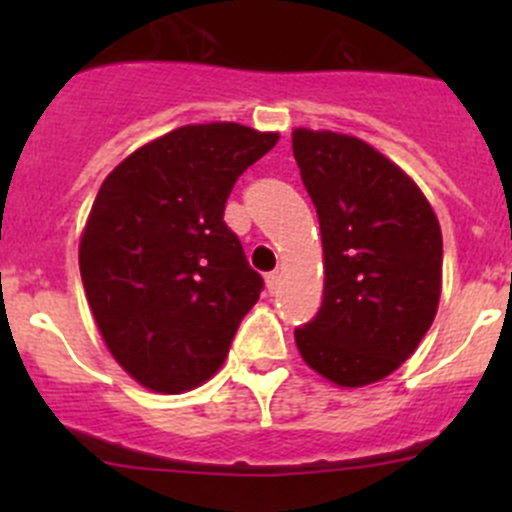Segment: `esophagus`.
I'll use <instances>...</instances> for the list:
<instances>
[{
  "mask_svg": "<svg viewBox=\"0 0 512 512\" xmlns=\"http://www.w3.org/2000/svg\"><path fill=\"white\" fill-rule=\"evenodd\" d=\"M265 282L270 292H277V287H280V272H270V275L265 277Z\"/></svg>",
  "mask_w": 512,
  "mask_h": 512,
  "instance_id": "1",
  "label": "esophagus"
}]
</instances>
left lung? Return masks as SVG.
Instances as JSON below:
<instances>
[{
  "label": "left lung",
  "instance_id": "left-lung-1",
  "mask_svg": "<svg viewBox=\"0 0 512 512\" xmlns=\"http://www.w3.org/2000/svg\"><path fill=\"white\" fill-rule=\"evenodd\" d=\"M292 151L324 247L322 307L294 342L337 386L374 384L416 352L436 317L441 225L414 180L359 138L294 128Z\"/></svg>",
  "mask_w": 512,
  "mask_h": 512
}]
</instances>
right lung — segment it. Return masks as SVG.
<instances>
[{
    "label": "right lung",
    "instance_id": "right-lung-1",
    "mask_svg": "<svg viewBox=\"0 0 512 512\" xmlns=\"http://www.w3.org/2000/svg\"><path fill=\"white\" fill-rule=\"evenodd\" d=\"M277 138L240 123L183 126L103 180L81 235V280L108 352L146 389L208 381L260 299L265 282L223 215L235 180Z\"/></svg>",
    "mask_w": 512,
    "mask_h": 512
}]
</instances>
